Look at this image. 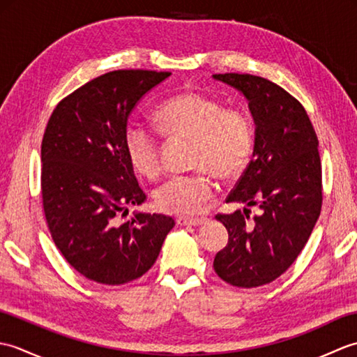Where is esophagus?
<instances>
[{
    "mask_svg": "<svg viewBox=\"0 0 357 357\" xmlns=\"http://www.w3.org/2000/svg\"><path fill=\"white\" fill-rule=\"evenodd\" d=\"M179 225H190V227H198L207 222V218H179L176 219Z\"/></svg>",
    "mask_w": 357,
    "mask_h": 357,
    "instance_id": "obj_1",
    "label": "esophagus"
}]
</instances>
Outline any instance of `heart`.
Wrapping results in <instances>:
<instances>
[{"instance_id": "obj_1", "label": "heart", "mask_w": 357, "mask_h": 357, "mask_svg": "<svg viewBox=\"0 0 357 357\" xmlns=\"http://www.w3.org/2000/svg\"><path fill=\"white\" fill-rule=\"evenodd\" d=\"M159 128L170 138L192 139V174H176L156 188V207L169 215L199 213L215 193L210 173L231 179L244 172L255 150V126L244 112L225 110L221 101L198 92H183L155 112ZM128 161L142 176L161 173V147L155 133L138 124L124 130Z\"/></svg>"}]
</instances>
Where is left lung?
<instances>
[{
    "instance_id": "obj_1",
    "label": "left lung",
    "mask_w": 357,
    "mask_h": 357,
    "mask_svg": "<svg viewBox=\"0 0 357 357\" xmlns=\"http://www.w3.org/2000/svg\"><path fill=\"white\" fill-rule=\"evenodd\" d=\"M213 79L244 95L255 121L252 161L225 201L244 204L245 216L241 210L216 216L229 244L213 267L234 287H261L296 261L321 215L319 142L305 109L275 82L248 73H218ZM253 205L261 215L248 223Z\"/></svg>"
}]
</instances>
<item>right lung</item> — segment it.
Wrapping results in <instances>:
<instances>
[{
	"label": "right lung",
	"instance_id": "obj_1",
	"mask_svg": "<svg viewBox=\"0 0 357 357\" xmlns=\"http://www.w3.org/2000/svg\"><path fill=\"white\" fill-rule=\"evenodd\" d=\"M170 72L115 70L75 90L53 110L41 146L43 207L55 245L95 282L121 285L158 259L174 227L165 215L119 211L146 199L124 147L127 121Z\"/></svg>",
	"mask_w": 357,
	"mask_h": 357
}]
</instances>
